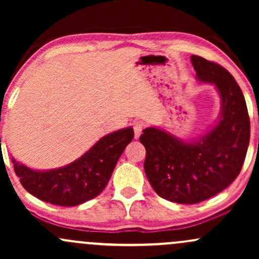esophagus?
I'll return each mask as SVG.
<instances>
[{
	"label": "esophagus",
	"mask_w": 259,
	"mask_h": 259,
	"mask_svg": "<svg viewBox=\"0 0 259 259\" xmlns=\"http://www.w3.org/2000/svg\"><path fill=\"white\" fill-rule=\"evenodd\" d=\"M133 127H134V134H135V138L138 139L139 136L141 135L142 130H144V127H145V124L142 123L141 120H138V121H135V123L133 124Z\"/></svg>",
	"instance_id": "esophagus-1"
}]
</instances>
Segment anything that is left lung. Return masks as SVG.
Listing matches in <instances>:
<instances>
[{
    "instance_id": "8db88e82",
    "label": "left lung",
    "mask_w": 259,
    "mask_h": 259,
    "mask_svg": "<svg viewBox=\"0 0 259 259\" xmlns=\"http://www.w3.org/2000/svg\"><path fill=\"white\" fill-rule=\"evenodd\" d=\"M196 76L215 85L222 109L218 123L204 136L185 142L164 130L146 127L140 142L146 148L145 173L162 198L183 204L202 202L227 189L241 171L249 144L245 97L222 65L191 56Z\"/></svg>"
}]
</instances>
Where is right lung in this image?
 Instances as JSON below:
<instances>
[{
  "label": "right lung",
  "mask_w": 259,
  "mask_h": 259,
  "mask_svg": "<svg viewBox=\"0 0 259 259\" xmlns=\"http://www.w3.org/2000/svg\"><path fill=\"white\" fill-rule=\"evenodd\" d=\"M134 139L133 127L103 136L70 164L52 170H34L12 158L14 171L29 194L63 207L97 197L108 184L115 164Z\"/></svg>",
  "instance_id": "obj_1"
}]
</instances>
